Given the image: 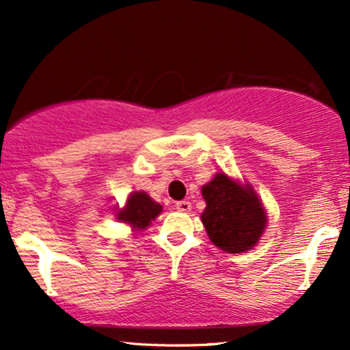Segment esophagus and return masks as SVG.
Instances as JSON below:
<instances>
[{
    "label": "esophagus",
    "mask_w": 350,
    "mask_h": 350,
    "mask_svg": "<svg viewBox=\"0 0 350 350\" xmlns=\"http://www.w3.org/2000/svg\"><path fill=\"white\" fill-rule=\"evenodd\" d=\"M176 208H178L179 212H189L192 208V206L189 200H179V202H176Z\"/></svg>",
    "instance_id": "esophagus-1"
}]
</instances>
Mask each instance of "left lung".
Segmentation results:
<instances>
[{
  "label": "left lung",
  "instance_id": "1",
  "mask_svg": "<svg viewBox=\"0 0 350 350\" xmlns=\"http://www.w3.org/2000/svg\"><path fill=\"white\" fill-rule=\"evenodd\" d=\"M207 207L204 227L212 243L228 253H242L258 242L267 214L252 187H242L224 172L202 187Z\"/></svg>",
  "mask_w": 350,
  "mask_h": 350
}]
</instances>
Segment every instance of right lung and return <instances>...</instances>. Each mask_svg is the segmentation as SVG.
<instances>
[{
	"label": "right lung",
	"mask_w": 350,
	"mask_h": 350,
	"mask_svg": "<svg viewBox=\"0 0 350 350\" xmlns=\"http://www.w3.org/2000/svg\"><path fill=\"white\" fill-rule=\"evenodd\" d=\"M161 206L156 204L146 192H135L128 198L126 207L123 211H120L118 219L123 222L130 224L135 228H143L148 227L151 224V220H154L156 217L161 214Z\"/></svg>",
	"instance_id": "1"
}]
</instances>
